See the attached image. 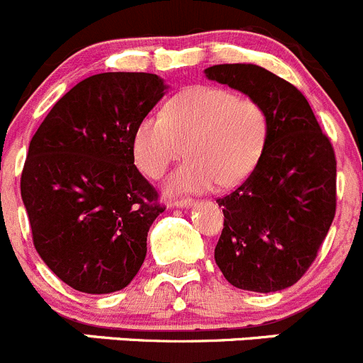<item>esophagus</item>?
<instances>
[{
    "label": "esophagus",
    "mask_w": 363,
    "mask_h": 363,
    "mask_svg": "<svg viewBox=\"0 0 363 363\" xmlns=\"http://www.w3.org/2000/svg\"><path fill=\"white\" fill-rule=\"evenodd\" d=\"M193 199H189V197H184V199H175L174 202H172V204L174 206H177V208H189V206L193 204Z\"/></svg>",
    "instance_id": "obj_1"
}]
</instances>
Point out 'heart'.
<instances>
[{"instance_id": "1", "label": "heart", "mask_w": 363, "mask_h": 363, "mask_svg": "<svg viewBox=\"0 0 363 363\" xmlns=\"http://www.w3.org/2000/svg\"><path fill=\"white\" fill-rule=\"evenodd\" d=\"M269 135L259 101L223 87L197 86L172 98L164 113H150L132 140L134 161L157 179L182 152L188 157L170 174L172 191H206L242 182L258 162Z\"/></svg>"}]
</instances>
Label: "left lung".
Masks as SVG:
<instances>
[{"label":"left lung","instance_id":"left-lung-1","mask_svg":"<svg viewBox=\"0 0 363 363\" xmlns=\"http://www.w3.org/2000/svg\"><path fill=\"white\" fill-rule=\"evenodd\" d=\"M206 77L259 101L269 135L249 177L216 199L223 229L215 262L242 290L269 294L301 279L337 211V159L304 94L254 64H218Z\"/></svg>","mask_w":363,"mask_h":363}]
</instances>
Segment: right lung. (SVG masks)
Listing matches in <instances>:
<instances>
[{"instance_id":"obj_1","label":"right lung","mask_w":363,"mask_h":363,"mask_svg":"<svg viewBox=\"0 0 363 363\" xmlns=\"http://www.w3.org/2000/svg\"><path fill=\"white\" fill-rule=\"evenodd\" d=\"M152 73H100L67 91L30 141L21 197L33 247L84 294L125 289L164 206L134 164L138 123L164 94Z\"/></svg>"}]
</instances>
